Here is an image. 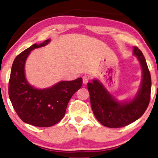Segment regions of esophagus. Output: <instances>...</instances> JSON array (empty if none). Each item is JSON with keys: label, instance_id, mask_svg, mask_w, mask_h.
I'll return each mask as SVG.
<instances>
[{"label": "esophagus", "instance_id": "34e87169", "mask_svg": "<svg viewBox=\"0 0 158 158\" xmlns=\"http://www.w3.org/2000/svg\"><path fill=\"white\" fill-rule=\"evenodd\" d=\"M89 77L87 76V75H84V76H82V82H83V84L86 85L87 82H89Z\"/></svg>", "mask_w": 158, "mask_h": 158}]
</instances>
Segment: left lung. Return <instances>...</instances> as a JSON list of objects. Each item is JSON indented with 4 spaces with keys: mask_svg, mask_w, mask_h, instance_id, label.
Masks as SVG:
<instances>
[{
    "mask_svg": "<svg viewBox=\"0 0 158 158\" xmlns=\"http://www.w3.org/2000/svg\"><path fill=\"white\" fill-rule=\"evenodd\" d=\"M133 55L137 57L142 70L141 86L132 99L119 102L97 79L87 83L90 103L97 120L103 126L119 128L134 123L143 115L148 108L151 91V73L143 53L134 47Z\"/></svg>",
    "mask_w": 158,
    "mask_h": 158,
    "instance_id": "8db88e82",
    "label": "left lung"
}]
</instances>
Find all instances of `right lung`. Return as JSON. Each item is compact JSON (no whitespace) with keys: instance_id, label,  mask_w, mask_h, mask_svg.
<instances>
[{"instance_id":"1","label":"right lung","mask_w":158,"mask_h":158,"mask_svg":"<svg viewBox=\"0 0 158 158\" xmlns=\"http://www.w3.org/2000/svg\"><path fill=\"white\" fill-rule=\"evenodd\" d=\"M50 39L33 44L15 59L9 81V97L15 110L24 123L39 127L58 123L65 115L69 102L82 85V77L60 81L51 87L35 88L27 81L25 63L33 50L47 45Z\"/></svg>"}]
</instances>
